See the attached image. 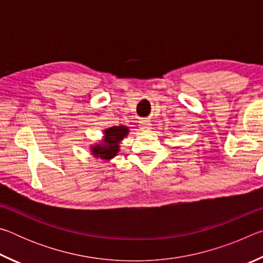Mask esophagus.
I'll return each instance as SVG.
<instances>
[{
	"label": "esophagus",
	"mask_w": 263,
	"mask_h": 263,
	"mask_svg": "<svg viewBox=\"0 0 263 263\" xmlns=\"http://www.w3.org/2000/svg\"><path fill=\"white\" fill-rule=\"evenodd\" d=\"M140 123V130L142 131H146L148 130V128H151V122L149 121H146V119H142V121L139 122Z\"/></svg>",
	"instance_id": "34e87169"
}]
</instances>
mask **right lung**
Returning <instances> with one entry per match:
<instances>
[{
    "label": "right lung",
    "instance_id": "right-lung-1",
    "mask_svg": "<svg viewBox=\"0 0 263 263\" xmlns=\"http://www.w3.org/2000/svg\"><path fill=\"white\" fill-rule=\"evenodd\" d=\"M105 137L103 144L95 145L92 148V154L102 159L114 158L118 152V144L124 137L127 135V128L125 126H114L104 131Z\"/></svg>",
    "mask_w": 263,
    "mask_h": 263
}]
</instances>
